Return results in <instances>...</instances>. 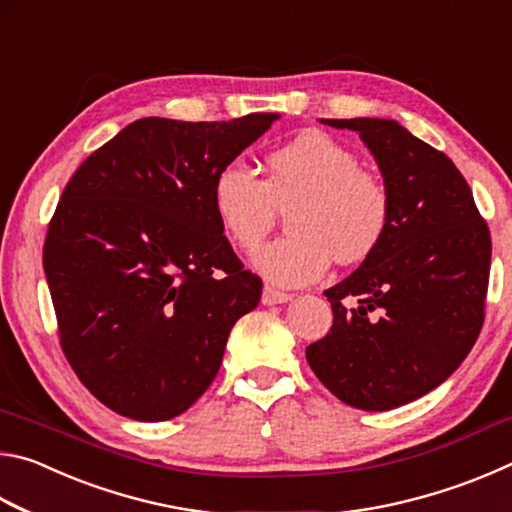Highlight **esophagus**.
<instances>
[{"mask_svg":"<svg viewBox=\"0 0 512 512\" xmlns=\"http://www.w3.org/2000/svg\"><path fill=\"white\" fill-rule=\"evenodd\" d=\"M293 296L291 293H287V291H280V289H275V287H264V291H262V302L264 305H284V302H289Z\"/></svg>","mask_w":512,"mask_h":512,"instance_id":"obj_1","label":"esophagus"}]
</instances>
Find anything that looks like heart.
<instances>
[{"mask_svg":"<svg viewBox=\"0 0 512 512\" xmlns=\"http://www.w3.org/2000/svg\"><path fill=\"white\" fill-rule=\"evenodd\" d=\"M289 235L271 241L253 264L277 284L318 280L336 259L359 264L391 228V192L359 155L323 131H307L266 155V178L232 160L216 171L212 207L221 228L241 250H255L273 230L277 210Z\"/></svg>","mask_w":512,"mask_h":512,"instance_id":"1","label":"heart"}]
</instances>
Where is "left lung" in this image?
I'll return each instance as SVG.
<instances>
[{
  "label": "left lung",
  "mask_w": 512,
  "mask_h": 512,
  "mask_svg": "<svg viewBox=\"0 0 512 512\" xmlns=\"http://www.w3.org/2000/svg\"><path fill=\"white\" fill-rule=\"evenodd\" d=\"M357 131L391 192L381 246L325 296L334 323L307 348L341 402L391 411L427 395L479 339L492 241L456 164L393 119H323Z\"/></svg>",
  "instance_id": "obj_1"
}]
</instances>
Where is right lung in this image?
Instances as JSON below:
<instances>
[{
	"label": "right lung",
	"mask_w": 512,
	"mask_h": 512,
	"mask_svg": "<svg viewBox=\"0 0 512 512\" xmlns=\"http://www.w3.org/2000/svg\"><path fill=\"white\" fill-rule=\"evenodd\" d=\"M277 117L137 119L67 183L42 266L60 348L115 413L160 422L187 411L262 298L216 219L212 183Z\"/></svg>",
	"instance_id": "add662e5"
}]
</instances>
